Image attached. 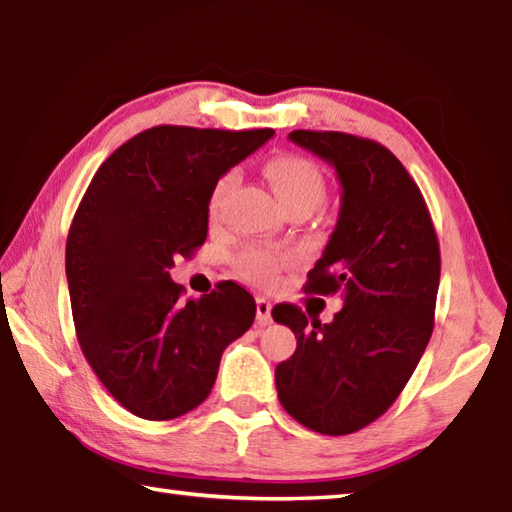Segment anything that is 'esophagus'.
Wrapping results in <instances>:
<instances>
[{"label":"esophagus","mask_w":512,"mask_h":512,"mask_svg":"<svg viewBox=\"0 0 512 512\" xmlns=\"http://www.w3.org/2000/svg\"><path fill=\"white\" fill-rule=\"evenodd\" d=\"M271 302L266 298H257V323L259 325H268L271 323Z\"/></svg>","instance_id":"esophagus-1"}]
</instances>
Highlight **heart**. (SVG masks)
<instances>
[{"label": "heart", "mask_w": 512, "mask_h": 512, "mask_svg": "<svg viewBox=\"0 0 512 512\" xmlns=\"http://www.w3.org/2000/svg\"><path fill=\"white\" fill-rule=\"evenodd\" d=\"M264 173L271 183L273 192L284 207H309V210H316V207L323 203L325 198V178L323 171L318 169V164L314 160L305 158V155L298 153H282L275 155L266 162ZM237 183V171H228L216 180L212 192H210V201H207V212L214 219L221 210L223 198L228 196V192ZM282 266V257H275L268 253V250H259L253 248L248 253L241 255V268L244 273L250 277V280L264 282L271 280V277L280 271Z\"/></svg>", "instance_id": "b5f03b06"}]
</instances>
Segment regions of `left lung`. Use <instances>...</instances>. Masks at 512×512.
Instances as JSON below:
<instances>
[{
	"mask_svg": "<svg viewBox=\"0 0 512 512\" xmlns=\"http://www.w3.org/2000/svg\"><path fill=\"white\" fill-rule=\"evenodd\" d=\"M289 140L332 164L343 187L336 228L305 291L341 293L332 323L289 302L275 323L296 352L275 368L280 404L302 427L345 436L384 415L411 379L433 332L440 248L420 187L379 142L336 131Z\"/></svg>",
	"mask_w": 512,
	"mask_h": 512,
	"instance_id": "left-lung-1",
	"label": "left lung"
}]
</instances>
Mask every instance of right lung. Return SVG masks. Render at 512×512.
<instances>
[{"mask_svg":"<svg viewBox=\"0 0 512 512\" xmlns=\"http://www.w3.org/2000/svg\"><path fill=\"white\" fill-rule=\"evenodd\" d=\"M271 128L155 126L121 144L94 173L67 235L65 271L85 359L108 393L144 420H173L210 395L221 354L255 320L235 282L183 302L178 255L207 237L216 180Z\"/></svg>","mask_w":512,"mask_h":512,"instance_id":"obj_1","label":"right lung"}]
</instances>
